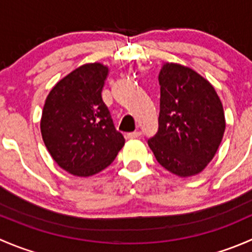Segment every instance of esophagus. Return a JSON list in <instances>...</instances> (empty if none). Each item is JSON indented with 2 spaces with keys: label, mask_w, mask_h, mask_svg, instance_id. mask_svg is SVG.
Listing matches in <instances>:
<instances>
[{
  "label": "esophagus",
  "mask_w": 252,
  "mask_h": 252,
  "mask_svg": "<svg viewBox=\"0 0 252 252\" xmlns=\"http://www.w3.org/2000/svg\"><path fill=\"white\" fill-rule=\"evenodd\" d=\"M140 135H141L140 131H133V133H128L126 136V139H138Z\"/></svg>",
  "instance_id": "esophagus-1"
}]
</instances>
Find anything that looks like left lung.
<instances>
[{"mask_svg":"<svg viewBox=\"0 0 252 252\" xmlns=\"http://www.w3.org/2000/svg\"><path fill=\"white\" fill-rule=\"evenodd\" d=\"M158 131L149 140L162 167L180 178L201 173L222 142L225 117L212 84L187 65L164 62Z\"/></svg>","mask_w":252,"mask_h":252,"instance_id":"8db88e82","label":"left lung"}]
</instances>
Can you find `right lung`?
Segmentation results:
<instances>
[{"instance_id":"right-lung-1","label":"right lung","mask_w":252,"mask_h":252,"mask_svg":"<svg viewBox=\"0 0 252 252\" xmlns=\"http://www.w3.org/2000/svg\"><path fill=\"white\" fill-rule=\"evenodd\" d=\"M108 73V65L85 63L57 81L45 100L42 140L53 161L75 177L107 168L124 146L102 100Z\"/></svg>"}]
</instances>
